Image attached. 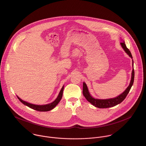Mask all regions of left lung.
I'll list each match as a JSON object with an SVG mask.
<instances>
[{
	"label": "left lung",
	"instance_id": "8db88e82",
	"mask_svg": "<svg viewBox=\"0 0 146 146\" xmlns=\"http://www.w3.org/2000/svg\"><path fill=\"white\" fill-rule=\"evenodd\" d=\"M121 45L123 48L125 52V53L132 59L133 57L131 54V53L129 51V50L127 48L124 42L121 43ZM132 65H133V69H132V77H131V80L129 85L127 88V89L125 90L119 96H118L115 98H113L106 99V100H100V99L94 98L90 94L88 87L84 82H83V96L85 97L86 100L90 102L92 105H93L96 107H97L99 108H107L112 107H114V106L121 103L127 97V94H128L129 90H131V88L133 84V82H134L135 71H134V68H133V60H132Z\"/></svg>",
	"mask_w": 146,
	"mask_h": 146
}]
</instances>
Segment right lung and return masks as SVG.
Listing matches in <instances>:
<instances>
[{"instance_id": "right-lung-1", "label": "right lung", "mask_w": 146, "mask_h": 146, "mask_svg": "<svg viewBox=\"0 0 146 146\" xmlns=\"http://www.w3.org/2000/svg\"><path fill=\"white\" fill-rule=\"evenodd\" d=\"M63 89H64V86H63V87L62 88V89L60 90L56 100L54 102H53L49 104H47L45 105H35L33 104H31L29 103H28L25 101H23L22 100H21L19 97L17 96L18 100L21 101L23 104H24V105L29 107V108L33 109L34 110H36L37 111H39V112H46V111H49L52 110H53L56 105L58 104V103L61 100L62 96H63Z\"/></svg>"}]
</instances>
